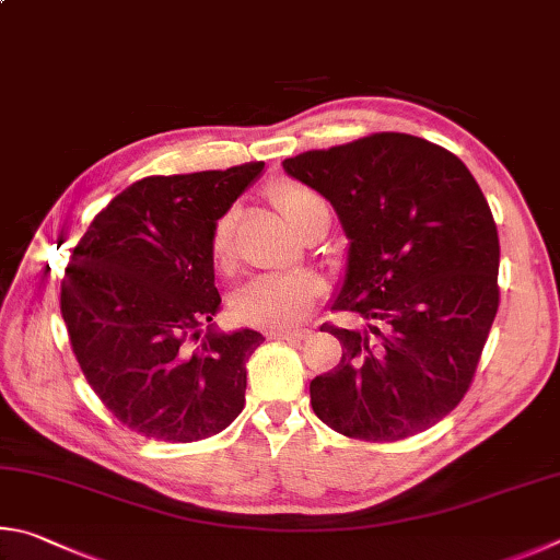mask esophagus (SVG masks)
Listing matches in <instances>:
<instances>
[{"mask_svg":"<svg viewBox=\"0 0 560 560\" xmlns=\"http://www.w3.org/2000/svg\"><path fill=\"white\" fill-rule=\"evenodd\" d=\"M272 339H288V341H302L310 337V329H275L270 331Z\"/></svg>","mask_w":560,"mask_h":560,"instance_id":"34e87169","label":"esophagus"}]
</instances>
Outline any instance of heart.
Returning a JSON list of instances; mask_svg holds the SVG:
<instances>
[{
	"mask_svg": "<svg viewBox=\"0 0 560 560\" xmlns=\"http://www.w3.org/2000/svg\"><path fill=\"white\" fill-rule=\"evenodd\" d=\"M270 196L300 231L319 211H327L322 196L298 182L275 184ZM235 223H238V209L229 206L211 225V258L215 268L223 272H229L235 260ZM322 292H325V282L315 272L300 270L260 275L235 292L233 312L248 325L282 329L305 319Z\"/></svg>",
	"mask_w": 560,
	"mask_h": 560,
	"instance_id": "b5f03b06",
	"label": "heart"
}]
</instances>
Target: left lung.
Instances as JSON below:
<instances>
[{
	"label": "left lung",
	"mask_w": 560,
	"mask_h": 560,
	"mask_svg": "<svg viewBox=\"0 0 560 560\" xmlns=\"http://www.w3.org/2000/svg\"><path fill=\"white\" fill-rule=\"evenodd\" d=\"M282 166L339 213L351 245L331 310L364 322L322 325L339 339L341 361L312 378V408L366 443L423 433L472 386L499 310V235L482 189L453 152L404 132Z\"/></svg>",
	"instance_id": "1"
}]
</instances>
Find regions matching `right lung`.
Returning <instances> with one entry per match:
<instances>
[{
	"label": "right lung",
	"instance_id": "obj_1",
	"mask_svg": "<svg viewBox=\"0 0 560 560\" xmlns=\"http://www.w3.org/2000/svg\"><path fill=\"white\" fill-rule=\"evenodd\" d=\"M262 172L144 176L88 225L61 282V315L103 406L137 435L196 443L245 406V361L262 335L201 327L219 312L211 225Z\"/></svg>",
	"mask_w": 560,
	"mask_h": 560
}]
</instances>
